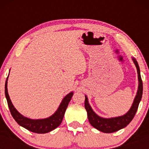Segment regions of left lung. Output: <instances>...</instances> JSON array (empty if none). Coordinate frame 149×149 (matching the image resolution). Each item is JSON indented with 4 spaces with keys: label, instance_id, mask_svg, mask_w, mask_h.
Segmentation results:
<instances>
[{
    "label": "left lung",
    "instance_id": "left-lung-1",
    "mask_svg": "<svg viewBox=\"0 0 149 149\" xmlns=\"http://www.w3.org/2000/svg\"><path fill=\"white\" fill-rule=\"evenodd\" d=\"M133 61L134 64L136 65L138 72V78H139V88H138L137 94L134 99L133 104L131 107L129 109L128 112L124 115L122 116L116 117V118H103L97 115L95 112L91 109V106L89 105L86 96H85V109H86L87 116H88V121L90 124L95 127L96 129L99 130L100 131L106 133H110L116 132L118 130H120L122 128H124L129 123L131 122L133 118H134L136 112H137L138 107L141 98H142L143 94V82L141 77V73H140L139 65L138 62L135 58H133Z\"/></svg>",
    "mask_w": 149,
    "mask_h": 149
}]
</instances>
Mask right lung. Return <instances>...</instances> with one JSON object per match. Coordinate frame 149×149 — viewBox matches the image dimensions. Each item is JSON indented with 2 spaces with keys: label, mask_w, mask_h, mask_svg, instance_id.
<instances>
[{
  "label": "right lung",
  "mask_w": 149,
  "mask_h": 149,
  "mask_svg": "<svg viewBox=\"0 0 149 149\" xmlns=\"http://www.w3.org/2000/svg\"><path fill=\"white\" fill-rule=\"evenodd\" d=\"M8 77H7L5 84V95L6 97L7 102H8L10 114L13 116V119L16 121V123L19 125L22 126L24 128L27 129L28 130L33 132V133H48V132L52 131V130L55 129L61 125V123H62L63 119L64 114H65L66 109H67L68 105L72 97H73V92L69 93L68 94H67L64 97L56 112L53 115H51L50 117L47 118H45V119H29V118H27L26 117L23 116L22 115H21L16 110V108L13 107V104L10 101L9 95H8V88H7Z\"/></svg>",
  "instance_id": "obj_1"
}]
</instances>
